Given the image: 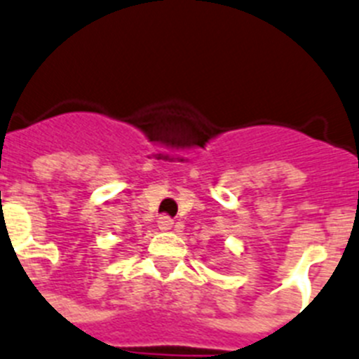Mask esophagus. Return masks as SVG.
Here are the masks:
<instances>
[{
    "mask_svg": "<svg viewBox=\"0 0 359 359\" xmlns=\"http://www.w3.org/2000/svg\"><path fill=\"white\" fill-rule=\"evenodd\" d=\"M157 226H159L161 230H172L173 219L170 216H166V214H164V216H161L159 219H157Z\"/></svg>",
    "mask_w": 359,
    "mask_h": 359,
    "instance_id": "34e87169",
    "label": "esophagus"
}]
</instances>
